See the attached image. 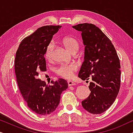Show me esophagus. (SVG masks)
<instances>
[{"instance_id":"1","label":"esophagus","mask_w":133,"mask_h":133,"mask_svg":"<svg viewBox=\"0 0 133 133\" xmlns=\"http://www.w3.org/2000/svg\"><path fill=\"white\" fill-rule=\"evenodd\" d=\"M67 83H68V86H73V85H75L76 84L75 82H74L73 81H67Z\"/></svg>"}]
</instances>
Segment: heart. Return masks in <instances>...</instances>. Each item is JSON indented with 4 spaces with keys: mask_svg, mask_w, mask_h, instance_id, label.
Wrapping results in <instances>:
<instances>
[{
    "mask_svg": "<svg viewBox=\"0 0 133 133\" xmlns=\"http://www.w3.org/2000/svg\"><path fill=\"white\" fill-rule=\"evenodd\" d=\"M61 43L63 46L68 51L71 52L76 51L79 48V42L77 39L71 36H66L61 39ZM52 50H53V44L50 43L46 47L45 51V57L47 59H50L51 57ZM78 68V66L76 63H71L61 65L56 69V72L57 75L65 79H70L73 75L74 72L76 71Z\"/></svg>",
    "mask_w": 133,
    "mask_h": 133,
    "instance_id": "heart-1",
    "label": "heart"
}]
</instances>
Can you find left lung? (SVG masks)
Instances as JSON below:
<instances>
[{
  "label": "left lung",
  "instance_id": "left-lung-1",
  "mask_svg": "<svg viewBox=\"0 0 133 133\" xmlns=\"http://www.w3.org/2000/svg\"><path fill=\"white\" fill-rule=\"evenodd\" d=\"M72 28L82 32L85 45L84 61L78 77L92 81L90 96L82 102L87 111L101 114L111 106L121 85V65L111 41L100 28L92 23H80Z\"/></svg>",
  "mask_w": 133,
  "mask_h": 133
}]
</instances>
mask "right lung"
<instances>
[{
    "label": "right lung",
    "mask_w": 133,
    "mask_h": 133,
    "mask_svg": "<svg viewBox=\"0 0 133 133\" xmlns=\"http://www.w3.org/2000/svg\"><path fill=\"white\" fill-rule=\"evenodd\" d=\"M61 26L47 25L38 28L22 41L16 52L14 70L19 90L31 110L39 115L55 111L62 92L68 86L63 79L51 81L52 85H48L37 78L39 71L46 70V47Z\"/></svg>",
    "instance_id": "add662e5"
}]
</instances>
